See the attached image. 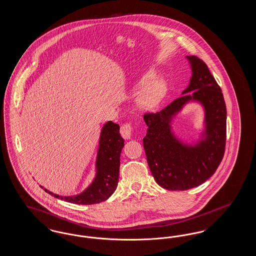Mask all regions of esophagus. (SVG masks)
Masks as SVG:
<instances>
[{"mask_svg": "<svg viewBox=\"0 0 256 256\" xmlns=\"http://www.w3.org/2000/svg\"><path fill=\"white\" fill-rule=\"evenodd\" d=\"M132 132V128L130 124H124L121 126L120 132H121V135L124 139H130Z\"/></svg>", "mask_w": 256, "mask_h": 256, "instance_id": "1", "label": "esophagus"}]
</instances>
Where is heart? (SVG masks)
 <instances>
[{
	"label": "heart",
	"mask_w": 256,
	"mask_h": 256,
	"mask_svg": "<svg viewBox=\"0 0 256 256\" xmlns=\"http://www.w3.org/2000/svg\"><path fill=\"white\" fill-rule=\"evenodd\" d=\"M156 70H148L138 80L136 88L144 86L136 100V106L143 112L156 110L167 93V82L161 78H156Z\"/></svg>",
	"instance_id": "obj_1"
}]
</instances>
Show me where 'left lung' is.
Here are the masks:
<instances>
[{"instance_id": "left-lung-1", "label": "left lung", "mask_w": 256, "mask_h": 256, "mask_svg": "<svg viewBox=\"0 0 256 256\" xmlns=\"http://www.w3.org/2000/svg\"><path fill=\"white\" fill-rule=\"evenodd\" d=\"M192 76L182 96L164 110L144 115L148 130L143 138L146 161L156 183L167 190H188L206 182L224 158L226 137V108L222 90L206 64L187 56ZM189 102L205 111L204 130L195 144L178 138L172 120Z\"/></svg>"}]
</instances>
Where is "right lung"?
<instances>
[{
	"label": "right lung",
	"instance_id": "obj_1",
	"mask_svg": "<svg viewBox=\"0 0 256 256\" xmlns=\"http://www.w3.org/2000/svg\"><path fill=\"white\" fill-rule=\"evenodd\" d=\"M124 139L118 124L108 121L104 124L100 134L96 158V176L91 184L80 194L63 196L54 194L40 185L45 192L61 200L74 204H94L106 200L114 193L119 180L120 156Z\"/></svg>",
	"mask_w": 256,
	"mask_h": 256
}]
</instances>
